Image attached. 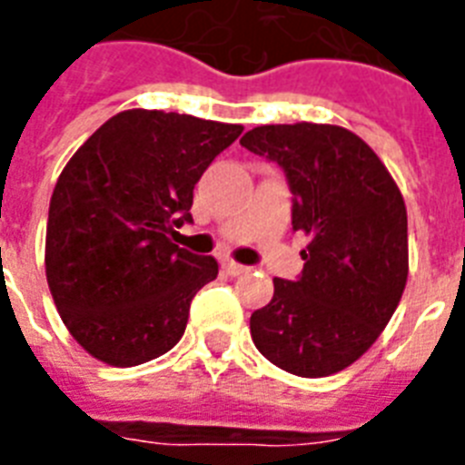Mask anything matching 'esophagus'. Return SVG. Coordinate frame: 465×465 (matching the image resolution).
Masks as SVG:
<instances>
[{
    "instance_id": "1",
    "label": "esophagus",
    "mask_w": 465,
    "mask_h": 465,
    "mask_svg": "<svg viewBox=\"0 0 465 465\" xmlns=\"http://www.w3.org/2000/svg\"><path fill=\"white\" fill-rule=\"evenodd\" d=\"M224 271L229 272V275H243V272H246L248 268H246V265L236 263V261H226V263H224Z\"/></svg>"
}]
</instances>
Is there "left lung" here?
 <instances>
[{"mask_svg":"<svg viewBox=\"0 0 465 465\" xmlns=\"http://www.w3.org/2000/svg\"><path fill=\"white\" fill-rule=\"evenodd\" d=\"M241 146L285 170L292 229L310 236L302 275L275 278L251 314L265 359L300 378L359 361L398 310L407 282V209L363 138L334 124H268Z\"/></svg>","mask_w":465,"mask_h":465,"instance_id":"1","label":"left lung"}]
</instances>
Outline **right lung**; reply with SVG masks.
Here are the masks:
<instances>
[{
	"label": "right lung",
	"mask_w": 465,
	"mask_h": 465,
	"mask_svg": "<svg viewBox=\"0 0 465 465\" xmlns=\"http://www.w3.org/2000/svg\"><path fill=\"white\" fill-rule=\"evenodd\" d=\"M222 124L126 109L92 134L60 173L48 209L45 278L80 346L131 368L185 334L190 302L219 263L170 241L193 222L202 173L241 136Z\"/></svg>",
	"instance_id": "right-lung-1"
}]
</instances>
